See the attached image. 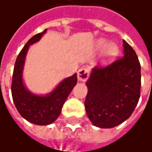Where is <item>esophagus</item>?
Instances as JSON below:
<instances>
[{
	"label": "esophagus",
	"mask_w": 152,
	"mask_h": 152,
	"mask_svg": "<svg viewBox=\"0 0 152 152\" xmlns=\"http://www.w3.org/2000/svg\"><path fill=\"white\" fill-rule=\"evenodd\" d=\"M89 77V69L88 68L83 67L81 69H79L78 72V79L79 81L84 82Z\"/></svg>",
	"instance_id": "1"
}]
</instances>
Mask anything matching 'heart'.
<instances>
[{
	"mask_svg": "<svg viewBox=\"0 0 152 152\" xmlns=\"http://www.w3.org/2000/svg\"><path fill=\"white\" fill-rule=\"evenodd\" d=\"M107 44V41L105 39H99L98 41V45L99 48L104 47ZM118 46L115 43H109L107 44L105 48H104V55L105 57L108 58H113L116 56L118 53Z\"/></svg>",
	"mask_w": 152,
	"mask_h": 152,
	"instance_id": "b5f03b06",
	"label": "heart"
}]
</instances>
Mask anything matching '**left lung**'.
<instances>
[{"instance_id": "left-lung-1", "label": "left lung", "mask_w": 152, "mask_h": 152, "mask_svg": "<svg viewBox=\"0 0 152 152\" xmlns=\"http://www.w3.org/2000/svg\"><path fill=\"white\" fill-rule=\"evenodd\" d=\"M123 56L104 68L94 67L87 81L85 109L94 126L112 128L130 118L141 94V64L123 40Z\"/></svg>"}]
</instances>
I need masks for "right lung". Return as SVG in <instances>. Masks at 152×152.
I'll return each mask as SVG.
<instances>
[{"label":"right lung","instance_id":"add662e5","mask_svg":"<svg viewBox=\"0 0 152 152\" xmlns=\"http://www.w3.org/2000/svg\"><path fill=\"white\" fill-rule=\"evenodd\" d=\"M47 30L35 34L22 49L15 64L11 94L16 109L28 122L36 125H50L58 118L62 107L70 92L77 83V74L64 78L52 92L46 95H36L26 88L23 82V69L30 45L38 42Z\"/></svg>","mask_w":152,"mask_h":152}]
</instances>
